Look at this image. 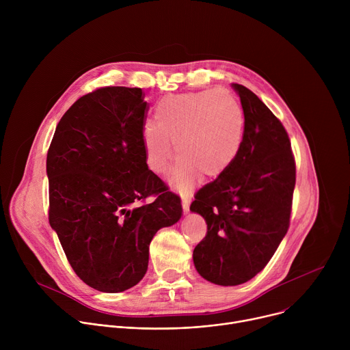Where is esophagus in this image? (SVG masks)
I'll return each mask as SVG.
<instances>
[{
  "label": "esophagus",
  "instance_id": "obj_1",
  "mask_svg": "<svg viewBox=\"0 0 350 350\" xmlns=\"http://www.w3.org/2000/svg\"><path fill=\"white\" fill-rule=\"evenodd\" d=\"M189 204H191V196H189V195H183V196H181V205H183L184 213H188V211H189Z\"/></svg>",
  "mask_w": 350,
  "mask_h": 350
}]
</instances>
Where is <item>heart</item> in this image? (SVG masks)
Returning a JSON list of instances; mask_svg holds the SVG:
<instances>
[{
  "mask_svg": "<svg viewBox=\"0 0 350 350\" xmlns=\"http://www.w3.org/2000/svg\"><path fill=\"white\" fill-rule=\"evenodd\" d=\"M155 120L141 129L148 169L165 174L173 159L178 162L170 184L185 192L198 174L216 178L238 157L245 119L238 99L227 90H208L167 96L158 104Z\"/></svg>",
  "mask_w": 350,
  "mask_h": 350,
  "instance_id": "obj_1",
  "label": "heart"
}]
</instances>
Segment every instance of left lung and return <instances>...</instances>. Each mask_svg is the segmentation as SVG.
<instances>
[{
  "instance_id": "1",
  "label": "left lung",
  "mask_w": 350,
  "mask_h": 350,
  "mask_svg": "<svg viewBox=\"0 0 350 350\" xmlns=\"http://www.w3.org/2000/svg\"><path fill=\"white\" fill-rule=\"evenodd\" d=\"M241 98L245 130L230 167L195 195L189 211L208 224L192 254L205 280L234 286L260 273L289 227L295 159L281 122L256 94L232 83Z\"/></svg>"
}]
</instances>
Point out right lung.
<instances>
[{"label": "right lung", "mask_w": 350, "mask_h": 350, "mask_svg": "<svg viewBox=\"0 0 350 350\" xmlns=\"http://www.w3.org/2000/svg\"><path fill=\"white\" fill-rule=\"evenodd\" d=\"M141 88L83 95L59 120L46 154L49 224L75 273L101 292H123L146 273L149 243L177 223L180 196L145 162ZM148 196H155L145 204Z\"/></svg>", "instance_id": "1"}]
</instances>
